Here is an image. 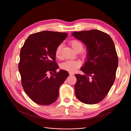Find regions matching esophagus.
Returning a JSON list of instances; mask_svg holds the SVG:
<instances>
[{"label": "esophagus", "mask_w": 131, "mask_h": 131, "mask_svg": "<svg viewBox=\"0 0 131 131\" xmlns=\"http://www.w3.org/2000/svg\"><path fill=\"white\" fill-rule=\"evenodd\" d=\"M69 74H70V75H74V74L73 73H72V72H69Z\"/></svg>", "instance_id": "obj_1"}]
</instances>
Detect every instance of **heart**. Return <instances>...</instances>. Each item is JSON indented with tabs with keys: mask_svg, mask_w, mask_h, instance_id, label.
<instances>
[{
	"mask_svg": "<svg viewBox=\"0 0 131 131\" xmlns=\"http://www.w3.org/2000/svg\"><path fill=\"white\" fill-rule=\"evenodd\" d=\"M70 45H71L73 49L76 51H81L83 49V45L80 41L74 39L70 41ZM61 44H60L57 46L54 51V54L56 57L58 59H60L61 56V50H62ZM81 66V63L79 60H67L61 64V69L68 71L74 72Z\"/></svg>",
	"mask_w": 131,
	"mask_h": 131,
	"instance_id": "heart-1",
	"label": "heart"
}]
</instances>
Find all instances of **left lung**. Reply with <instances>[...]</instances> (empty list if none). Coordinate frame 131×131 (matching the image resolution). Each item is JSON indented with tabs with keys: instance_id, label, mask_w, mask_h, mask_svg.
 Here are the masks:
<instances>
[{
	"instance_id": "left-lung-1",
	"label": "left lung",
	"mask_w": 131,
	"mask_h": 131,
	"mask_svg": "<svg viewBox=\"0 0 131 131\" xmlns=\"http://www.w3.org/2000/svg\"><path fill=\"white\" fill-rule=\"evenodd\" d=\"M72 34L83 42L88 50L86 61L81 68L84 75H75V95L84 104H97L106 97L116 78L118 58L113 40L108 34L97 30Z\"/></svg>"
}]
</instances>
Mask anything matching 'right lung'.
Wrapping results in <instances>:
<instances>
[{
	"label": "right lung",
	"mask_w": 131,
	"mask_h": 131,
	"mask_svg": "<svg viewBox=\"0 0 131 131\" xmlns=\"http://www.w3.org/2000/svg\"><path fill=\"white\" fill-rule=\"evenodd\" d=\"M67 37V33L49 31L33 33L20 50L18 70L22 85L25 93L38 105H49L56 101L60 86L69 75L64 70L56 72L58 65L54 54L57 46Z\"/></svg>",
	"instance_id": "1"
}]
</instances>
